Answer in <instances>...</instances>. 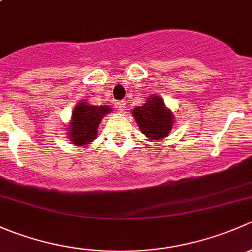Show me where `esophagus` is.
<instances>
[{"label":"esophagus","mask_w":252,"mask_h":252,"mask_svg":"<svg viewBox=\"0 0 252 252\" xmlns=\"http://www.w3.org/2000/svg\"><path fill=\"white\" fill-rule=\"evenodd\" d=\"M114 106H116V110L118 112H123L126 110V102L124 101H117Z\"/></svg>","instance_id":"1"}]
</instances>
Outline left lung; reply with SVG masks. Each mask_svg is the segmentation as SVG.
I'll use <instances>...</instances> for the list:
<instances>
[{
  "mask_svg": "<svg viewBox=\"0 0 252 252\" xmlns=\"http://www.w3.org/2000/svg\"><path fill=\"white\" fill-rule=\"evenodd\" d=\"M139 129L150 140L159 141L169 135L175 119L161 96L151 95L142 106H136L131 111Z\"/></svg>",
  "mask_w": 252,
  "mask_h": 252,
  "instance_id": "left-lung-1",
  "label": "left lung"
}]
</instances>
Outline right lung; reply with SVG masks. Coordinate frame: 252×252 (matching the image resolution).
I'll use <instances>...</instances> for the list:
<instances>
[{"label": "right lung", "instance_id": "right-lung-1", "mask_svg": "<svg viewBox=\"0 0 252 252\" xmlns=\"http://www.w3.org/2000/svg\"><path fill=\"white\" fill-rule=\"evenodd\" d=\"M110 106H93L80 100L72 112L67 135L69 141L78 147H86L97 136V129L106 114L111 113Z\"/></svg>", "mask_w": 252, "mask_h": 252}]
</instances>
